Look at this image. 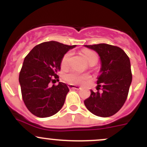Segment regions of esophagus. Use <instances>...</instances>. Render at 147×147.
Listing matches in <instances>:
<instances>
[{
	"mask_svg": "<svg viewBox=\"0 0 147 147\" xmlns=\"http://www.w3.org/2000/svg\"><path fill=\"white\" fill-rule=\"evenodd\" d=\"M68 87H69V89H75V90H80V87L76 85H73V84H68Z\"/></svg>",
	"mask_w": 147,
	"mask_h": 147,
	"instance_id": "1",
	"label": "esophagus"
}]
</instances>
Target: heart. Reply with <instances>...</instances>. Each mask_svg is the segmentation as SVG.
I'll list each match as a JSON object with an SVG mask.
<instances>
[{
    "instance_id": "obj_1",
    "label": "heart",
    "mask_w": 147,
    "mask_h": 147,
    "mask_svg": "<svg viewBox=\"0 0 147 147\" xmlns=\"http://www.w3.org/2000/svg\"><path fill=\"white\" fill-rule=\"evenodd\" d=\"M83 54H84V57L87 60V61L89 63H92L94 61H97L98 60V57H97V54L95 53L90 50H84L83 51ZM71 53L68 52L66 54L63 56V59L61 61L62 67H67L68 65V62H69V59L70 57ZM88 75H85V74H79L76 72H70L69 73L65 74L63 77L64 80L67 82L69 83L70 84H82L83 82H85L87 79H88Z\"/></svg>"
}]
</instances>
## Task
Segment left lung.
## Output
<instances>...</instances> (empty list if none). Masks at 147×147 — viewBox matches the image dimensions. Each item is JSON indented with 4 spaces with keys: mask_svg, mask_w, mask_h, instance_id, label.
<instances>
[{
    "mask_svg": "<svg viewBox=\"0 0 147 147\" xmlns=\"http://www.w3.org/2000/svg\"><path fill=\"white\" fill-rule=\"evenodd\" d=\"M94 50L101 61L97 90L102 87V92H94L84 101L90 112L96 116L108 117L116 114L124 105L132 80L131 65L124 50L117 46L100 43L84 45Z\"/></svg>",
    "mask_w": 147,
    "mask_h": 147,
    "instance_id": "left-lung-1",
    "label": "left lung"
}]
</instances>
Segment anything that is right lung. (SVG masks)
I'll return each instance as SVG.
<instances>
[{
    "mask_svg": "<svg viewBox=\"0 0 147 147\" xmlns=\"http://www.w3.org/2000/svg\"><path fill=\"white\" fill-rule=\"evenodd\" d=\"M76 45L56 41L35 46L23 61L19 75L23 102L28 110L38 117H48L61 109L69 91L65 83L49 84L59 78L61 61L67 52Z\"/></svg>",
    "mask_w": 147,
    "mask_h": 147,
    "instance_id": "obj_1",
    "label": "right lung"
}]
</instances>
